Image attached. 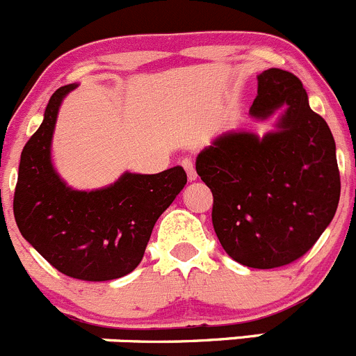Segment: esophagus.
<instances>
[{"label": "esophagus", "instance_id": "1", "mask_svg": "<svg viewBox=\"0 0 356 356\" xmlns=\"http://www.w3.org/2000/svg\"><path fill=\"white\" fill-rule=\"evenodd\" d=\"M181 166H183V170L186 171V177H188L190 181H195L197 173H195V168H193L192 159H188V157L181 159Z\"/></svg>", "mask_w": 356, "mask_h": 356}]
</instances>
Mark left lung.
I'll return each mask as SVG.
<instances>
[{
	"instance_id": "1",
	"label": "left lung",
	"mask_w": 356,
	"mask_h": 356,
	"mask_svg": "<svg viewBox=\"0 0 356 356\" xmlns=\"http://www.w3.org/2000/svg\"><path fill=\"white\" fill-rule=\"evenodd\" d=\"M282 105L279 129L261 140L228 133L197 156L195 170L213 192V227L230 258L251 268H279L305 256L336 214L341 195L336 142L308 105L289 70L258 76L251 115Z\"/></svg>"
}]
</instances>
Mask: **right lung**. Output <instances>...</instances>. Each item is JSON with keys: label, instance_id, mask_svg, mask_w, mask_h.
Listing matches in <instances>:
<instances>
[{"label": "right lung", "instance_id": "1", "mask_svg": "<svg viewBox=\"0 0 356 356\" xmlns=\"http://www.w3.org/2000/svg\"><path fill=\"white\" fill-rule=\"evenodd\" d=\"M51 95L44 119L20 156L13 214L22 237L60 273L88 282L128 275L142 261L161 214L186 183L183 168L157 175L124 173L93 192L72 190L51 166L50 145L62 98Z\"/></svg>", "mask_w": 356, "mask_h": 356}]
</instances>
